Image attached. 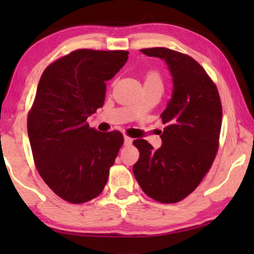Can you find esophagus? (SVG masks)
<instances>
[{"instance_id": "obj_1", "label": "esophagus", "mask_w": 254, "mask_h": 254, "mask_svg": "<svg viewBox=\"0 0 254 254\" xmlns=\"http://www.w3.org/2000/svg\"><path fill=\"white\" fill-rule=\"evenodd\" d=\"M124 140H125V144H126V145H129V144H131V142H133V138L127 136V135H125Z\"/></svg>"}]
</instances>
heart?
I'll list each match as a JSON object with an SVG mask.
<instances>
[{
    "label": "heart",
    "mask_w": 254,
    "mask_h": 254,
    "mask_svg": "<svg viewBox=\"0 0 254 254\" xmlns=\"http://www.w3.org/2000/svg\"><path fill=\"white\" fill-rule=\"evenodd\" d=\"M144 88H157L163 90V76L158 70H150L145 74Z\"/></svg>",
    "instance_id": "heart-1"
}]
</instances>
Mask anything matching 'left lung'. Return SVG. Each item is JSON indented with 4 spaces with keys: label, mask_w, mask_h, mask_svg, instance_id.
Instances as JSON below:
<instances>
[{
    "label": "left lung",
    "mask_w": 254,
    "mask_h": 254,
    "mask_svg": "<svg viewBox=\"0 0 254 254\" xmlns=\"http://www.w3.org/2000/svg\"><path fill=\"white\" fill-rule=\"evenodd\" d=\"M165 60L173 91L162 123V147L135 140L140 157L133 172L143 192L158 202L176 203L189 196L209 171L220 144L222 104L206 70L190 55L165 47L143 48Z\"/></svg>",
    "instance_id": "1"
}]
</instances>
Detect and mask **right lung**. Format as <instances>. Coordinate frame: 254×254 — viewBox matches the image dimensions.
<instances>
[{
  "label": "right lung",
  "instance_id": "add662e5",
  "mask_svg": "<svg viewBox=\"0 0 254 254\" xmlns=\"http://www.w3.org/2000/svg\"><path fill=\"white\" fill-rule=\"evenodd\" d=\"M128 54L82 48L52 62L41 75L27 133L40 177L67 202H88L103 192L124 143L119 130L102 133L86 119L104 105L105 82Z\"/></svg>",
  "mask_w": 254,
  "mask_h": 254
}]
</instances>
